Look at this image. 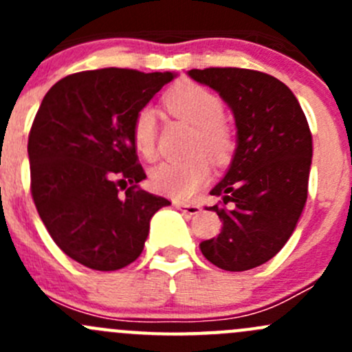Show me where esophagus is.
I'll return each instance as SVG.
<instances>
[{"mask_svg":"<svg viewBox=\"0 0 352 352\" xmlns=\"http://www.w3.org/2000/svg\"><path fill=\"white\" fill-rule=\"evenodd\" d=\"M175 208L180 209V211L186 212V214H189V216H196L201 212V206H197V204H184V202H175Z\"/></svg>","mask_w":352,"mask_h":352,"instance_id":"obj_1","label":"esophagus"}]
</instances>
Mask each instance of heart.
Segmentation results:
<instances>
[{
    "mask_svg": "<svg viewBox=\"0 0 352 352\" xmlns=\"http://www.w3.org/2000/svg\"><path fill=\"white\" fill-rule=\"evenodd\" d=\"M165 105L179 119L196 127L190 151L199 153L186 162H163L151 170V186L156 192L173 199H189L209 179L208 155L216 165L232 158L235 134L226 122L225 104L216 94L197 83H182L165 95ZM131 138L138 153L146 160L156 156L158 120L151 107H141L131 126Z\"/></svg>",
    "mask_w": 352,
    "mask_h": 352,
    "instance_id": "b5f03b06",
    "label": "heart"
}]
</instances>
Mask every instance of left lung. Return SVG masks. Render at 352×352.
Listing matches in <instances>:
<instances>
[{
	"mask_svg": "<svg viewBox=\"0 0 352 352\" xmlns=\"http://www.w3.org/2000/svg\"><path fill=\"white\" fill-rule=\"evenodd\" d=\"M235 113L239 146L209 208L221 232L199 245L216 267L240 272L271 261L293 235L308 194L311 133L293 91L278 78L243 67L190 69Z\"/></svg>",
	"mask_w": 352,
	"mask_h": 352,
	"instance_id": "1",
	"label": "left lung"
}]
</instances>
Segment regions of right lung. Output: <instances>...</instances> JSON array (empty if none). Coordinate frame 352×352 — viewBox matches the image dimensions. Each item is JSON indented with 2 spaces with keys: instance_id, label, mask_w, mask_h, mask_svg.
Instances as JSON below:
<instances>
[{
  "instance_id": "obj_1",
  "label": "right lung",
  "mask_w": 352,
  "mask_h": 352,
  "mask_svg": "<svg viewBox=\"0 0 352 352\" xmlns=\"http://www.w3.org/2000/svg\"><path fill=\"white\" fill-rule=\"evenodd\" d=\"M172 73L122 67L67 74L45 94L28 134L30 192L63 252L94 271L136 261L168 199L146 192L131 138L136 112Z\"/></svg>"
}]
</instances>
